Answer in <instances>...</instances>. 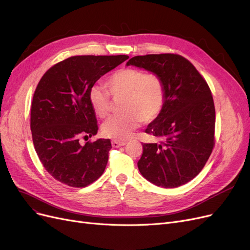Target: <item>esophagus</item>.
Masks as SVG:
<instances>
[{"label":"esophagus","instance_id":"1","mask_svg":"<svg viewBox=\"0 0 250 250\" xmlns=\"http://www.w3.org/2000/svg\"><path fill=\"white\" fill-rule=\"evenodd\" d=\"M111 144H112V147L118 148V147H121V146H125L126 144V142H125V141H116V140H113L112 142H111Z\"/></svg>","mask_w":250,"mask_h":250}]
</instances>
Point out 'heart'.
<instances>
[{
    "mask_svg": "<svg viewBox=\"0 0 250 250\" xmlns=\"http://www.w3.org/2000/svg\"><path fill=\"white\" fill-rule=\"evenodd\" d=\"M107 91L99 85L90 90L89 100L95 113L106 117L112 101L121 100L125 112L111 116L102 125V134L114 140H125L142 122H153L166 103V86L159 74L137 68H124L114 72L105 83Z\"/></svg>",
    "mask_w": 250,
    "mask_h": 250,
    "instance_id": "heart-1",
    "label": "heart"
}]
</instances>
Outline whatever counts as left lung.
<instances>
[{"label": "left lung", "instance_id": "8db88e82", "mask_svg": "<svg viewBox=\"0 0 250 250\" xmlns=\"http://www.w3.org/2000/svg\"><path fill=\"white\" fill-rule=\"evenodd\" d=\"M126 65L159 74L166 86L164 109L145 129L159 142L143 144L139 170L158 187H180L202 170L214 146L211 91L194 65L178 54L135 56Z\"/></svg>", "mask_w": 250, "mask_h": 250}]
</instances>
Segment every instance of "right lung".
<instances>
[{
    "mask_svg": "<svg viewBox=\"0 0 250 250\" xmlns=\"http://www.w3.org/2000/svg\"><path fill=\"white\" fill-rule=\"evenodd\" d=\"M127 58L72 56L49 68L39 82L30 111L32 141L42 165L60 183L83 188L104 172L110 140L80 142L98 132L89 93L102 75Z\"/></svg>",
    "mask_w": 250,
    "mask_h": 250,
    "instance_id": "obj_1",
    "label": "right lung"
}]
</instances>
